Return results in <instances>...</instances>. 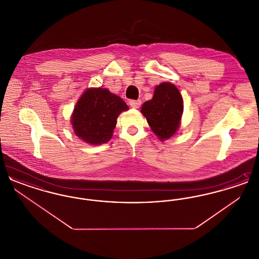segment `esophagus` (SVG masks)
<instances>
[{
    "label": "esophagus",
    "mask_w": 259,
    "mask_h": 259,
    "mask_svg": "<svg viewBox=\"0 0 259 259\" xmlns=\"http://www.w3.org/2000/svg\"><path fill=\"white\" fill-rule=\"evenodd\" d=\"M141 104H142L141 100H130V101H129V105H130L132 108H134V109H139L140 106H141Z\"/></svg>",
    "instance_id": "esophagus-1"
}]
</instances>
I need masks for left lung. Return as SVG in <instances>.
Wrapping results in <instances>:
<instances>
[{
    "mask_svg": "<svg viewBox=\"0 0 259 259\" xmlns=\"http://www.w3.org/2000/svg\"><path fill=\"white\" fill-rule=\"evenodd\" d=\"M141 111L153 133L161 141L167 140L180 126L184 111L183 97L174 84L163 82L155 87L153 97L144 103Z\"/></svg>",
    "mask_w": 259,
    "mask_h": 259,
    "instance_id": "8db88e82",
    "label": "left lung"
}]
</instances>
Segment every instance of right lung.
I'll use <instances>...</instances> for the list:
<instances>
[{"label": "right lung", "instance_id": "1", "mask_svg": "<svg viewBox=\"0 0 259 259\" xmlns=\"http://www.w3.org/2000/svg\"><path fill=\"white\" fill-rule=\"evenodd\" d=\"M127 110L123 100L108 89H87L76 103L72 115L74 133L88 144H105L112 136L117 116Z\"/></svg>", "mask_w": 259, "mask_h": 259}]
</instances>
